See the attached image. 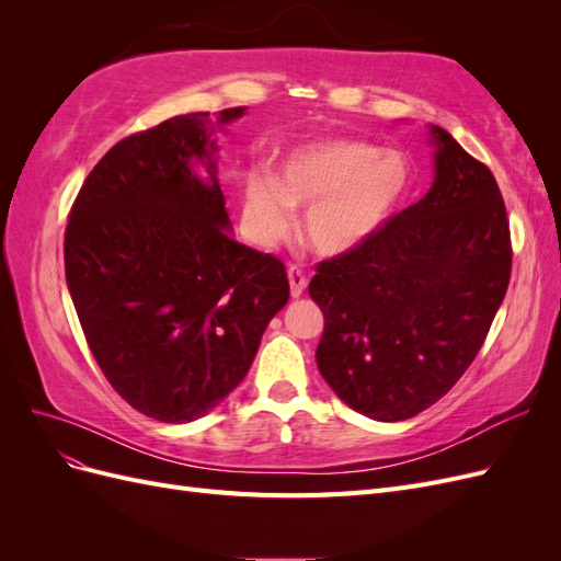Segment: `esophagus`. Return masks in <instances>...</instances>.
<instances>
[{
    "label": "esophagus",
    "mask_w": 561,
    "mask_h": 561,
    "mask_svg": "<svg viewBox=\"0 0 561 561\" xmlns=\"http://www.w3.org/2000/svg\"><path fill=\"white\" fill-rule=\"evenodd\" d=\"M287 278H290V295L297 299L307 290V276H304V271L299 266H290L287 268Z\"/></svg>",
    "instance_id": "1"
}]
</instances>
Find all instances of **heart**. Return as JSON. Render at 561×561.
Wrapping results in <instances>:
<instances>
[{
	"mask_svg": "<svg viewBox=\"0 0 561 561\" xmlns=\"http://www.w3.org/2000/svg\"><path fill=\"white\" fill-rule=\"evenodd\" d=\"M412 184L402 151L363 140H313L293 147L276 175L250 171L241 178L243 222L260 245H271L307 208L301 233L318 252L334 257L371 239L396 215Z\"/></svg>",
	"mask_w": 561,
	"mask_h": 561,
	"instance_id": "heart-1",
	"label": "heart"
}]
</instances>
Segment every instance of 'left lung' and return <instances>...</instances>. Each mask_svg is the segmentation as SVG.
Instances as JSON below:
<instances>
[{
    "mask_svg": "<svg viewBox=\"0 0 561 561\" xmlns=\"http://www.w3.org/2000/svg\"><path fill=\"white\" fill-rule=\"evenodd\" d=\"M433 184L358 248L318 264L316 363L351 410L404 421L461 379L511 280V229L489 168L428 126Z\"/></svg>",
    "mask_w": 561,
    "mask_h": 561,
    "instance_id": "obj_1",
    "label": "left lung"
}]
</instances>
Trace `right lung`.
I'll return each mask as SVG.
<instances>
[{"label":"right lung","instance_id":"right-lung-1","mask_svg":"<svg viewBox=\"0 0 561 561\" xmlns=\"http://www.w3.org/2000/svg\"><path fill=\"white\" fill-rule=\"evenodd\" d=\"M245 110L173 116L116 142L65 229L67 290L95 363L163 423L213 412L290 299L283 262L231 236L217 182L215 135Z\"/></svg>","mask_w":561,"mask_h":561}]
</instances>
